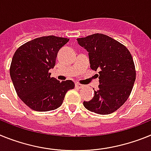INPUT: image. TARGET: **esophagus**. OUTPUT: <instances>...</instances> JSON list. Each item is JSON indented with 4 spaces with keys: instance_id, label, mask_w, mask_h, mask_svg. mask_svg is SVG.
<instances>
[{
    "instance_id": "esophagus-1",
    "label": "esophagus",
    "mask_w": 151,
    "mask_h": 151,
    "mask_svg": "<svg viewBox=\"0 0 151 151\" xmlns=\"http://www.w3.org/2000/svg\"><path fill=\"white\" fill-rule=\"evenodd\" d=\"M75 86L76 87H77V88H78V89H82V88H83V85H82V84H81V83H77L75 84Z\"/></svg>"
}]
</instances>
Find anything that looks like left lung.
<instances>
[{
	"instance_id": "left-lung-1",
	"label": "left lung",
	"mask_w": 151,
	"mask_h": 151,
	"mask_svg": "<svg viewBox=\"0 0 151 151\" xmlns=\"http://www.w3.org/2000/svg\"><path fill=\"white\" fill-rule=\"evenodd\" d=\"M77 40L89 52L90 68L99 70V90H94L93 98L84 101L83 106L99 115L112 113L126 102L135 81L132 55L124 45L104 34H93Z\"/></svg>"
}]
</instances>
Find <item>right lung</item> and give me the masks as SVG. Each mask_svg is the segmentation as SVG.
<instances>
[{
    "instance_id": "obj_1",
    "label": "right lung",
    "mask_w": 151,
    "mask_h": 151,
    "mask_svg": "<svg viewBox=\"0 0 151 151\" xmlns=\"http://www.w3.org/2000/svg\"><path fill=\"white\" fill-rule=\"evenodd\" d=\"M69 39L55 36L36 38L17 49L10 74L18 96L27 106L38 112L56 109L65 94L74 88L72 81L60 82L48 72L55 65L60 48Z\"/></svg>"
}]
</instances>
